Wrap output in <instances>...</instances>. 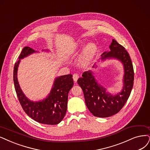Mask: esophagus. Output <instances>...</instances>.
<instances>
[{"mask_svg":"<svg viewBox=\"0 0 150 150\" xmlns=\"http://www.w3.org/2000/svg\"><path fill=\"white\" fill-rule=\"evenodd\" d=\"M79 78V74H74L73 75V79H74V81H75V82H76V81L78 80Z\"/></svg>","mask_w":150,"mask_h":150,"instance_id":"esophagus-1","label":"esophagus"}]
</instances>
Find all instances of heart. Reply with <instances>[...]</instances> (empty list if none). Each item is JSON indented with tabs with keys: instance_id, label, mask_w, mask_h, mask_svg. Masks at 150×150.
Returning <instances> with one entry per match:
<instances>
[{
	"instance_id": "heart-1",
	"label": "heart",
	"mask_w": 150,
	"mask_h": 150,
	"mask_svg": "<svg viewBox=\"0 0 150 150\" xmlns=\"http://www.w3.org/2000/svg\"><path fill=\"white\" fill-rule=\"evenodd\" d=\"M84 42L80 41L76 44L75 49L80 50L84 46ZM98 52V46L95 43L89 42L85 46L81 54L79 57V62L82 66H87L90 65L95 59Z\"/></svg>"
}]
</instances>
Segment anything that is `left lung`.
Listing matches in <instances>:
<instances>
[{"label":"left lung","instance_id":"1","mask_svg":"<svg viewBox=\"0 0 150 150\" xmlns=\"http://www.w3.org/2000/svg\"><path fill=\"white\" fill-rule=\"evenodd\" d=\"M109 49L110 51L101 54L98 62L115 59L122 63L124 68L122 90L114 95L110 93L99 83L91 70L83 72L82 77L77 81L83 91L88 109L93 115L98 117H108L119 112L128 99L134 85V68L129 53L115 40H112ZM98 64H95L93 68L96 69Z\"/></svg>","mask_w":150,"mask_h":150}]
</instances>
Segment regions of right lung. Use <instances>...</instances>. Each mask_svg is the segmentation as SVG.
<instances>
[{
  "label": "right lung",
  "mask_w": 150,
  "mask_h": 150,
  "mask_svg": "<svg viewBox=\"0 0 150 150\" xmlns=\"http://www.w3.org/2000/svg\"><path fill=\"white\" fill-rule=\"evenodd\" d=\"M49 52V49H42V52ZM38 51L26 46L19 55L18 60L14 66L13 81L15 89L22 108L26 114L39 123L47 125H56L62 121L67 108L68 95L74 85L72 75L57 76L54 79L52 87L46 98L33 101L28 98L19 85L17 72L21 59Z\"/></svg>",
  "instance_id": "right-lung-1"
}]
</instances>
